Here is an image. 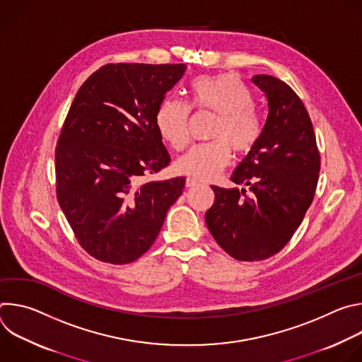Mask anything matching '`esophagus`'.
<instances>
[{
    "label": "esophagus",
    "mask_w": 362,
    "mask_h": 362,
    "mask_svg": "<svg viewBox=\"0 0 362 362\" xmlns=\"http://www.w3.org/2000/svg\"><path fill=\"white\" fill-rule=\"evenodd\" d=\"M197 185V182L194 180V179H192V177H187L186 179V187H193V186H196Z\"/></svg>",
    "instance_id": "esophagus-1"
}]
</instances>
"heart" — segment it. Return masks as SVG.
Returning <instances> with one entry per match:
<instances>
[{
	"mask_svg": "<svg viewBox=\"0 0 362 362\" xmlns=\"http://www.w3.org/2000/svg\"><path fill=\"white\" fill-rule=\"evenodd\" d=\"M192 107L216 117L208 144L194 146L176 160V170L196 180H211L235 156L247 154L262 133L261 119L253 109L247 86L235 74L202 76L190 84ZM189 107L177 98H165L156 112L160 137L175 150L187 143Z\"/></svg>",
	"mask_w": 362,
	"mask_h": 362,
	"instance_id": "heart-1",
	"label": "heart"
}]
</instances>
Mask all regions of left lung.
I'll use <instances>...</instances> for the list:
<instances>
[{
    "label": "left lung",
    "instance_id": "1",
    "mask_svg": "<svg viewBox=\"0 0 362 362\" xmlns=\"http://www.w3.org/2000/svg\"><path fill=\"white\" fill-rule=\"evenodd\" d=\"M268 100V117L256 146L230 180L246 189L212 186L215 202L204 222L218 245L238 261H262L292 238L311 206L321 159L313 122L282 80L256 74Z\"/></svg>",
    "mask_w": 362,
    "mask_h": 362
}]
</instances>
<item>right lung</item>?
Listing matches in <instances>:
<instances>
[{"label": "right lung", "instance_id": "obj_1", "mask_svg": "<svg viewBox=\"0 0 362 362\" xmlns=\"http://www.w3.org/2000/svg\"><path fill=\"white\" fill-rule=\"evenodd\" d=\"M185 64H106L78 88L56 148L57 200L81 247L130 264L158 238L185 177L146 180L170 163L156 112Z\"/></svg>", "mask_w": 362, "mask_h": 362}]
</instances>
